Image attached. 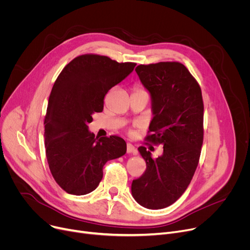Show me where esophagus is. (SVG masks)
Instances as JSON below:
<instances>
[{"instance_id":"obj_1","label":"esophagus","mask_w":250,"mask_h":250,"mask_svg":"<svg viewBox=\"0 0 250 250\" xmlns=\"http://www.w3.org/2000/svg\"><path fill=\"white\" fill-rule=\"evenodd\" d=\"M126 152L127 153H135L136 152V148L132 145V144H129V143H127L126 144Z\"/></svg>"}]
</instances>
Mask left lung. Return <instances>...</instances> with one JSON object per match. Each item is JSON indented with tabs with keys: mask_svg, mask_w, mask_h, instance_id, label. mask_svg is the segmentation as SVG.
Masks as SVG:
<instances>
[{
	"mask_svg": "<svg viewBox=\"0 0 250 250\" xmlns=\"http://www.w3.org/2000/svg\"><path fill=\"white\" fill-rule=\"evenodd\" d=\"M136 72L152 102L147 140L162 145L163 154L153 159L146 147L138 149L147 168L133 180L132 194L144 208L159 209L180 198L198 167L204 139L202 90L180 62L140 64Z\"/></svg>",
	"mask_w": 250,
	"mask_h": 250,
	"instance_id": "1",
	"label": "left lung"
}]
</instances>
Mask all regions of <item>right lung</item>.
Masks as SVG:
<instances>
[{
  "instance_id": "add662e5",
  "label": "right lung",
  "mask_w": 250,
  "mask_h": 250,
  "mask_svg": "<svg viewBox=\"0 0 250 250\" xmlns=\"http://www.w3.org/2000/svg\"><path fill=\"white\" fill-rule=\"evenodd\" d=\"M108 57L83 55L62 69L51 89L44 118L46 159L58 185L68 193L93 191L107 161L124 156V139L95 138L88 127L95 112L103 110L107 92L136 67Z\"/></svg>"
}]
</instances>
